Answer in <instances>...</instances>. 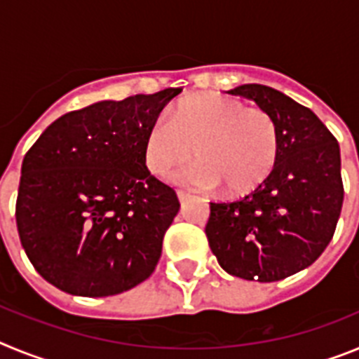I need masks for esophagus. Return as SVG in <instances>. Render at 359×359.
<instances>
[{
	"instance_id": "1",
	"label": "esophagus",
	"mask_w": 359,
	"mask_h": 359,
	"mask_svg": "<svg viewBox=\"0 0 359 359\" xmlns=\"http://www.w3.org/2000/svg\"><path fill=\"white\" fill-rule=\"evenodd\" d=\"M187 198H189V194H187V192H183V190H177V199H180V203H185Z\"/></svg>"
}]
</instances>
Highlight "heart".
I'll return each instance as SVG.
<instances>
[{
    "label": "heart",
    "mask_w": 359,
    "mask_h": 359,
    "mask_svg": "<svg viewBox=\"0 0 359 359\" xmlns=\"http://www.w3.org/2000/svg\"><path fill=\"white\" fill-rule=\"evenodd\" d=\"M198 163L174 176L183 187L223 189L224 194L250 192L273 172L280 151L277 122L261 107H246L237 98L198 93L183 98L156 118L144 136L149 172L163 177L190 160Z\"/></svg>",
    "instance_id": "1"
}]
</instances>
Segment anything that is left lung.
I'll return each mask as SVG.
<instances>
[{
  "label": "left lung",
  "mask_w": 359,
  "mask_h": 359,
  "mask_svg": "<svg viewBox=\"0 0 359 359\" xmlns=\"http://www.w3.org/2000/svg\"><path fill=\"white\" fill-rule=\"evenodd\" d=\"M273 116L280 151L273 172L243 199L210 203L205 233L219 266L244 280L275 282L327 248L344 205L340 145L302 104L262 84L228 91Z\"/></svg>",
  "instance_id": "1"
}]
</instances>
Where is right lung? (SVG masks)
I'll return each mask as SVG.
<instances>
[{
    "instance_id": "right-lung-1",
    "label": "right lung",
    "mask_w": 359,
    "mask_h": 359,
    "mask_svg": "<svg viewBox=\"0 0 359 359\" xmlns=\"http://www.w3.org/2000/svg\"><path fill=\"white\" fill-rule=\"evenodd\" d=\"M177 93L69 111L28 149L15 223L32 266L52 286L111 297L151 277L180 201L149 172L144 136Z\"/></svg>"
}]
</instances>
